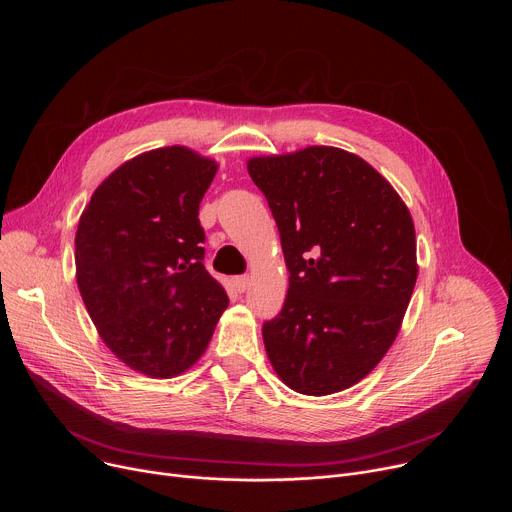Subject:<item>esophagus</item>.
Masks as SVG:
<instances>
[{"instance_id":"esophagus-1","label":"esophagus","mask_w":512,"mask_h":512,"mask_svg":"<svg viewBox=\"0 0 512 512\" xmlns=\"http://www.w3.org/2000/svg\"><path fill=\"white\" fill-rule=\"evenodd\" d=\"M233 283H235L237 291H245L249 287V283H251V277L249 275H239V277L233 279Z\"/></svg>"}]
</instances>
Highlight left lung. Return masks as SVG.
<instances>
[{
    "instance_id": "8db88e82",
    "label": "left lung",
    "mask_w": 512,
    "mask_h": 512,
    "mask_svg": "<svg viewBox=\"0 0 512 512\" xmlns=\"http://www.w3.org/2000/svg\"><path fill=\"white\" fill-rule=\"evenodd\" d=\"M249 176L279 229L289 289L263 324L279 379L330 395L367 377L393 344L415 279V229L393 186L326 145L253 158Z\"/></svg>"
}]
</instances>
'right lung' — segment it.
I'll use <instances>...</instances> for the list:
<instances>
[{
  "label": "right lung",
  "instance_id": "right-lung-1",
  "mask_svg": "<svg viewBox=\"0 0 512 512\" xmlns=\"http://www.w3.org/2000/svg\"><path fill=\"white\" fill-rule=\"evenodd\" d=\"M216 162L172 145L119 166L75 237L77 283L103 342L129 369L170 379L200 358L229 306L204 269L198 206Z\"/></svg>",
  "mask_w": 512,
  "mask_h": 512
}]
</instances>
